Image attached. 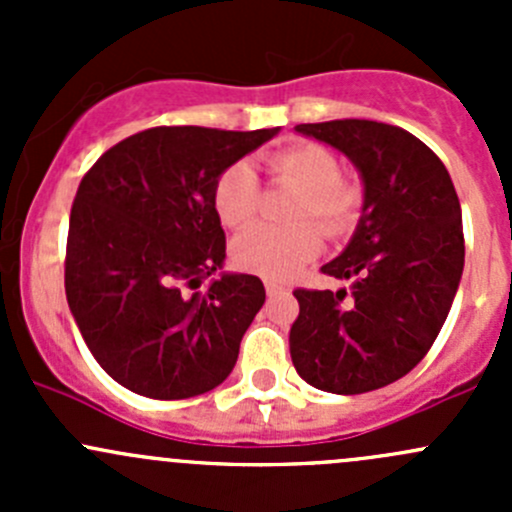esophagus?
<instances>
[{
    "mask_svg": "<svg viewBox=\"0 0 512 512\" xmlns=\"http://www.w3.org/2000/svg\"><path fill=\"white\" fill-rule=\"evenodd\" d=\"M265 292H267V297H275V294L285 292V287L275 280H265Z\"/></svg>",
    "mask_w": 512,
    "mask_h": 512,
    "instance_id": "obj_1",
    "label": "esophagus"
}]
</instances>
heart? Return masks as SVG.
Wrapping results in <instances>:
<instances>
[{
  "mask_svg": "<svg viewBox=\"0 0 512 512\" xmlns=\"http://www.w3.org/2000/svg\"><path fill=\"white\" fill-rule=\"evenodd\" d=\"M272 178L299 190L289 220L314 219L324 235H342L359 213L361 195L352 183L342 180L339 160L329 148L317 143L285 148L267 160ZM213 205L220 223L242 227L250 223L260 205V183L247 160L227 165L213 188ZM322 247L319 231L308 224L287 230L257 225L232 242V262L240 270L267 280H287L314 260Z\"/></svg>",
  "mask_w": 512,
  "mask_h": 512,
  "instance_id": "b5f03b06",
  "label": "heart"
}]
</instances>
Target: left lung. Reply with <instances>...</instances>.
Here are the masks:
<instances>
[{"mask_svg": "<svg viewBox=\"0 0 512 512\" xmlns=\"http://www.w3.org/2000/svg\"><path fill=\"white\" fill-rule=\"evenodd\" d=\"M294 131L347 156L364 200L352 240L322 267L349 287L294 292L292 364L329 394L381 389L426 356L451 312L466 260L456 188L404 128L344 118Z\"/></svg>", "mask_w": 512, "mask_h": 512, "instance_id": "left-lung-1", "label": "left lung"}]
</instances>
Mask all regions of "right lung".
I'll return each instance as SVG.
<instances>
[{"label":"right lung","mask_w":512,"mask_h":512,"mask_svg":"<svg viewBox=\"0 0 512 512\" xmlns=\"http://www.w3.org/2000/svg\"><path fill=\"white\" fill-rule=\"evenodd\" d=\"M280 128L158 126L116 143L76 190L66 299L111 379L148 399H190L230 376L265 304L260 277L223 272L213 188ZM218 269V281L198 290Z\"/></svg>","instance_id":"right-lung-1"}]
</instances>
